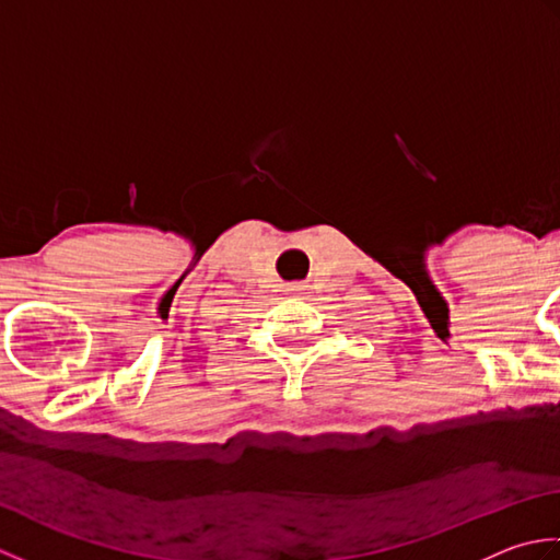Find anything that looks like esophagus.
Returning <instances> with one entry per match:
<instances>
[{
  "mask_svg": "<svg viewBox=\"0 0 560 560\" xmlns=\"http://www.w3.org/2000/svg\"><path fill=\"white\" fill-rule=\"evenodd\" d=\"M293 291H301V287H295V289H293Z\"/></svg>",
  "mask_w": 560,
  "mask_h": 560,
  "instance_id": "esophagus-1",
  "label": "esophagus"
}]
</instances>
